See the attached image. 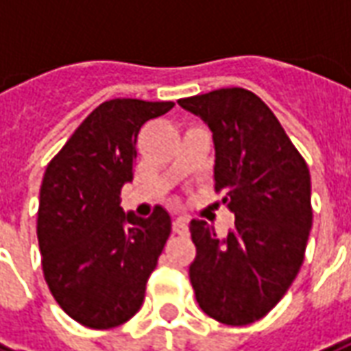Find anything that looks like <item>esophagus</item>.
Segmentation results:
<instances>
[{
  "mask_svg": "<svg viewBox=\"0 0 351 351\" xmlns=\"http://www.w3.org/2000/svg\"><path fill=\"white\" fill-rule=\"evenodd\" d=\"M171 227H173V233H178V235H187L189 233V221L185 217H178Z\"/></svg>",
  "mask_w": 351,
  "mask_h": 351,
  "instance_id": "34e87169",
  "label": "esophagus"
}]
</instances>
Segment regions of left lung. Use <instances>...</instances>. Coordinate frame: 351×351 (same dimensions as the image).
<instances>
[{"label":"left lung","instance_id":"obj_1","mask_svg":"<svg viewBox=\"0 0 351 351\" xmlns=\"http://www.w3.org/2000/svg\"><path fill=\"white\" fill-rule=\"evenodd\" d=\"M178 103L212 130L214 189L235 214L223 241L204 219L191 221L197 246L191 285L206 315L231 327L250 325L279 304L300 271L313 221L309 168L271 108L248 89H216Z\"/></svg>","mask_w":351,"mask_h":351}]
</instances>
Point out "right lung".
Listing matches in <instances>:
<instances>
[{
    "label": "right lung",
    "mask_w": 351,
    "mask_h": 351,
    "mask_svg": "<svg viewBox=\"0 0 351 351\" xmlns=\"http://www.w3.org/2000/svg\"><path fill=\"white\" fill-rule=\"evenodd\" d=\"M171 106L139 99L101 103L43 173L38 208L43 277L57 304L84 327L105 330L134 317L171 233L164 208L141 219L120 206L122 187L134 178L141 125Z\"/></svg>",
    "instance_id": "right-lung-1"
}]
</instances>
